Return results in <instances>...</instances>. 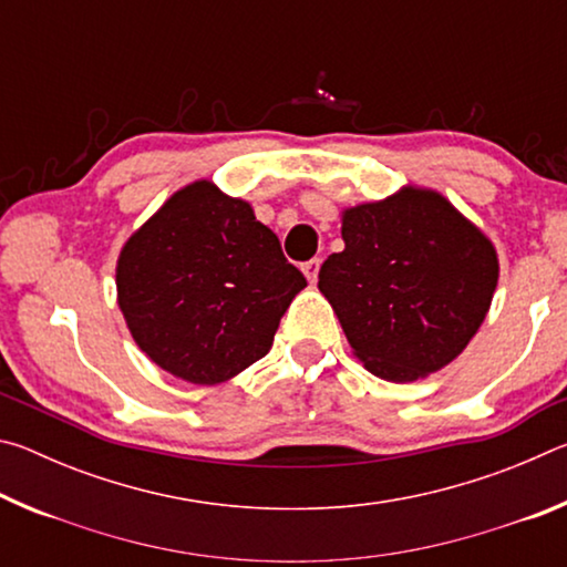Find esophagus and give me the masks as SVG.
<instances>
[{"instance_id": "obj_1", "label": "esophagus", "mask_w": 567, "mask_h": 567, "mask_svg": "<svg viewBox=\"0 0 567 567\" xmlns=\"http://www.w3.org/2000/svg\"><path fill=\"white\" fill-rule=\"evenodd\" d=\"M320 265H322V260H318V257H315V260H310V262H305V265H302V272H305V277H307V282H310V285H315V282H318V275H320Z\"/></svg>"}]
</instances>
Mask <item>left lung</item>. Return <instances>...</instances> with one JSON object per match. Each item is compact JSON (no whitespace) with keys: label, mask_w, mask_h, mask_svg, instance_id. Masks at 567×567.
Masks as SVG:
<instances>
[{"label":"left lung","mask_w":567,"mask_h":567,"mask_svg":"<svg viewBox=\"0 0 567 567\" xmlns=\"http://www.w3.org/2000/svg\"><path fill=\"white\" fill-rule=\"evenodd\" d=\"M342 239L318 287L372 375L415 382L467 348L491 310L501 262L491 237L447 197L408 185L348 207Z\"/></svg>","instance_id":"left-lung-1"}]
</instances>
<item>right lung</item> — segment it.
Masks as SVG:
<instances>
[{"mask_svg": "<svg viewBox=\"0 0 567 567\" xmlns=\"http://www.w3.org/2000/svg\"><path fill=\"white\" fill-rule=\"evenodd\" d=\"M305 287L252 205L209 179L177 189L117 260V305L134 342L192 385H219L265 358Z\"/></svg>", "mask_w": 567, "mask_h": 567, "instance_id": "obj_1", "label": "right lung"}]
</instances>
